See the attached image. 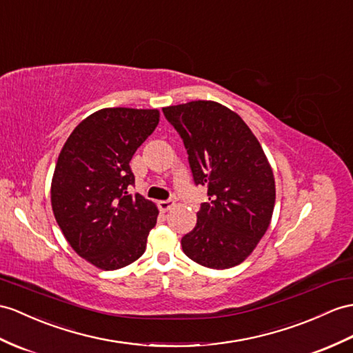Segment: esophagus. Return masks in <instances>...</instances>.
I'll use <instances>...</instances> for the list:
<instances>
[{
  "mask_svg": "<svg viewBox=\"0 0 353 353\" xmlns=\"http://www.w3.org/2000/svg\"><path fill=\"white\" fill-rule=\"evenodd\" d=\"M159 208H160V211H163V212H166V211H169L172 206L175 205V202L172 201V199H168V201H160L159 203Z\"/></svg>",
  "mask_w": 353,
  "mask_h": 353,
  "instance_id": "esophagus-1",
  "label": "esophagus"
}]
</instances>
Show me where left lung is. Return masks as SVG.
<instances>
[{"label": "left lung", "instance_id": "obj_1", "mask_svg": "<svg viewBox=\"0 0 353 353\" xmlns=\"http://www.w3.org/2000/svg\"><path fill=\"white\" fill-rule=\"evenodd\" d=\"M181 136L196 184L208 187L210 202L183 236V252L206 268L244 262L268 229L276 181L259 141L236 112L211 100L163 108Z\"/></svg>", "mask_w": 353, "mask_h": 353}]
</instances>
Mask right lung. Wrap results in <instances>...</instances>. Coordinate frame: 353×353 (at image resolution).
I'll list each match as a JSON object with an SVG mask.
<instances>
[{"label":"right lung","instance_id":"1","mask_svg":"<svg viewBox=\"0 0 353 353\" xmlns=\"http://www.w3.org/2000/svg\"><path fill=\"white\" fill-rule=\"evenodd\" d=\"M157 109L105 108L76 125L59 152L50 203L73 250L100 270L123 268L147 248L159 210L134 184L130 160L156 130Z\"/></svg>","mask_w":353,"mask_h":353}]
</instances>
